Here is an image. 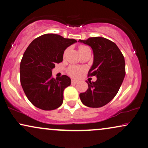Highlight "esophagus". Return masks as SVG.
<instances>
[{"label":"esophagus","mask_w":148,"mask_h":148,"mask_svg":"<svg viewBox=\"0 0 148 148\" xmlns=\"http://www.w3.org/2000/svg\"><path fill=\"white\" fill-rule=\"evenodd\" d=\"M78 83L77 81H75V80H72V84H76Z\"/></svg>","instance_id":"1"}]
</instances>
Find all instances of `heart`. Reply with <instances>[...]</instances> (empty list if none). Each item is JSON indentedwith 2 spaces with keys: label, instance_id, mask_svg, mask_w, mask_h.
<instances>
[{
  "label": "heart",
  "instance_id": "heart-1",
  "mask_svg": "<svg viewBox=\"0 0 148 148\" xmlns=\"http://www.w3.org/2000/svg\"><path fill=\"white\" fill-rule=\"evenodd\" d=\"M88 48V46L85 45H81L79 47V51H81L83 49ZM82 72H83V69L81 67H76V66H71L69 67L68 69H67V73L69 74V75H70L72 77L74 78H78L79 77L80 75L81 74Z\"/></svg>",
  "mask_w": 148,
  "mask_h": 148
}]
</instances>
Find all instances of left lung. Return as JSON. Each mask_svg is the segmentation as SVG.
Here are the masks:
<instances>
[{
	"label": "left lung",
	"instance_id": "obj_1",
	"mask_svg": "<svg viewBox=\"0 0 148 148\" xmlns=\"http://www.w3.org/2000/svg\"><path fill=\"white\" fill-rule=\"evenodd\" d=\"M79 42L92 47L94 60L88 76H95V82L88 83V89L79 94L81 102L89 108L106 106L118 93L125 76L123 55L114 42L103 38L92 37Z\"/></svg>",
	"mask_w": 148,
	"mask_h": 148
}]
</instances>
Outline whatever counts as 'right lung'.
Segmentation results:
<instances>
[{"label": "right lung", "instance_id": "obj_1", "mask_svg": "<svg viewBox=\"0 0 148 148\" xmlns=\"http://www.w3.org/2000/svg\"><path fill=\"white\" fill-rule=\"evenodd\" d=\"M54 34L38 37L28 46L20 65L21 83L26 97L36 108L53 110L63 101V91L71 84L66 75L54 79L52 69L63 61L64 51L76 42Z\"/></svg>", "mask_w": 148, "mask_h": 148}]
</instances>
